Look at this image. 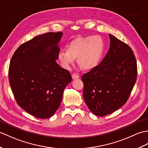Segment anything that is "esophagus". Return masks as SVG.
Returning <instances> with one entry per match:
<instances>
[{
    "instance_id": "1",
    "label": "esophagus",
    "mask_w": 148,
    "mask_h": 148,
    "mask_svg": "<svg viewBox=\"0 0 148 148\" xmlns=\"http://www.w3.org/2000/svg\"><path fill=\"white\" fill-rule=\"evenodd\" d=\"M79 77V76H78L77 74H72V78L73 79H78V78Z\"/></svg>"
}]
</instances>
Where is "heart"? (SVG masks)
Here are the masks:
<instances>
[{
  "mask_svg": "<svg viewBox=\"0 0 148 148\" xmlns=\"http://www.w3.org/2000/svg\"><path fill=\"white\" fill-rule=\"evenodd\" d=\"M104 42L100 36L77 37L66 46V50L60 51L58 60L65 69H70L77 58V62L83 69L91 70L99 64L103 51Z\"/></svg>",
  "mask_w": 148,
  "mask_h": 148,
  "instance_id": "obj_1",
  "label": "heart"
}]
</instances>
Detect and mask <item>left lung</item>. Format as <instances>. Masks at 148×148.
<instances>
[{"label": "left lung", "instance_id": "1", "mask_svg": "<svg viewBox=\"0 0 148 148\" xmlns=\"http://www.w3.org/2000/svg\"><path fill=\"white\" fill-rule=\"evenodd\" d=\"M110 47L100 64L84 74L83 98L99 116L114 112L127 102L136 82L137 63L133 51L109 34Z\"/></svg>", "mask_w": 148, "mask_h": 148}]
</instances>
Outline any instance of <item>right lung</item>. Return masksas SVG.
Here are the masks:
<instances>
[{
	"label": "right lung",
	"mask_w": 148,
	"mask_h": 148,
	"mask_svg": "<svg viewBox=\"0 0 148 148\" xmlns=\"http://www.w3.org/2000/svg\"><path fill=\"white\" fill-rule=\"evenodd\" d=\"M63 33L48 32L25 42L11 60L9 80L16 101L38 118L55 114L71 82L69 72L56 63Z\"/></svg>",
	"instance_id": "obj_1"
}]
</instances>
